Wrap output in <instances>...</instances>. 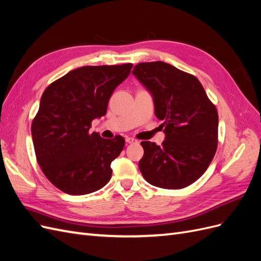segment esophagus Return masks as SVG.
I'll use <instances>...</instances> for the list:
<instances>
[{"instance_id": "esophagus-1", "label": "esophagus", "mask_w": 261, "mask_h": 261, "mask_svg": "<svg viewBox=\"0 0 261 261\" xmlns=\"http://www.w3.org/2000/svg\"><path fill=\"white\" fill-rule=\"evenodd\" d=\"M125 140H126V143H127V144H134V143H136V139H134V138H132V137H126Z\"/></svg>"}]
</instances>
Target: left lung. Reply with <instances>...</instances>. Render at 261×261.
Returning <instances> with one entry per match:
<instances>
[{
    "label": "left lung",
    "instance_id": "obj_1",
    "mask_svg": "<svg viewBox=\"0 0 261 261\" xmlns=\"http://www.w3.org/2000/svg\"><path fill=\"white\" fill-rule=\"evenodd\" d=\"M133 75L150 92L154 114L163 121L162 146L143 141L139 170L149 184L179 189L198 179L218 146L216 107L197 78L164 62L140 63Z\"/></svg>",
    "mask_w": 261,
    "mask_h": 261
}]
</instances>
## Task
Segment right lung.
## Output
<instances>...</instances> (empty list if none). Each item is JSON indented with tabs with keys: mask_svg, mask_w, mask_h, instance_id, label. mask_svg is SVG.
I'll return each instance as SVG.
<instances>
[{
	"mask_svg": "<svg viewBox=\"0 0 261 261\" xmlns=\"http://www.w3.org/2000/svg\"><path fill=\"white\" fill-rule=\"evenodd\" d=\"M133 64L83 66L52 83L31 125L37 161L51 183L69 195H86L111 178V163L125 145L122 136L102 138L91 122L105 116L114 89Z\"/></svg>",
	"mask_w": 261,
	"mask_h": 261,
	"instance_id": "1",
	"label": "right lung"
}]
</instances>
